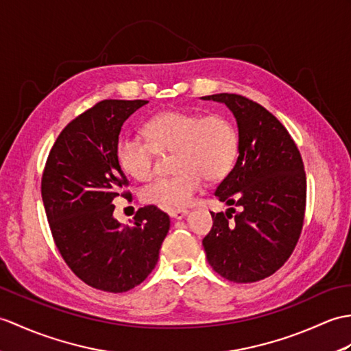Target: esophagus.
<instances>
[{"label":"esophagus","instance_id":"34e87169","mask_svg":"<svg viewBox=\"0 0 351 351\" xmlns=\"http://www.w3.org/2000/svg\"><path fill=\"white\" fill-rule=\"evenodd\" d=\"M186 214H189V210L185 209H175V210H170L169 215L172 217L173 219H182L186 217Z\"/></svg>","mask_w":351,"mask_h":351}]
</instances>
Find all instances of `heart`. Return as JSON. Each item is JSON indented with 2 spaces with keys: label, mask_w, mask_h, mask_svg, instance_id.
Masks as SVG:
<instances>
[{
  "label": "heart",
  "mask_w": 351,
  "mask_h": 351,
  "mask_svg": "<svg viewBox=\"0 0 351 351\" xmlns=\"http://www.w3.org/2000/svg\"><path fill=\"white\" fill-rule=\"evenodd\" d=\"M149 138L127 134L117 145V160L138 181L151 178L158 154L173 152L175 175L158 178L142 190V200L165 209L191 205L203 185L221 181L238 157V134L221 115L200 117L185 110H165L146 121Z\"/></svg>",
  "instance_id": "obj_1"
}]
</instances>
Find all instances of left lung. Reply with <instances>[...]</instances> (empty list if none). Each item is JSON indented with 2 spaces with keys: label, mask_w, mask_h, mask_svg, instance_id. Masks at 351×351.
<instances>
[{
  "label": "left lung",
  "mask_w": 351,
  "mask_h": 351,
  "mask_svg": "<svg viewBox=\"0 0 351 351\" xmlns=\"http://www.w3.org/2000/svg\"><path fill=\"white\" fill-rule=\"evenodd\" d=\"M203 100L224 103L238 124V160L215 195L229 208L210 213L203 239L214 271L233 282H256L287 262L304 226L306 178L296 143L263 106L238 94Z\"/></svg>",
  "instance_id": "obj_1"
}]
</instances>
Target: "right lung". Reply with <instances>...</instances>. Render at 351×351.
<instances>
[{
    "mask_svg": "<svg viewBox=\"0 0 351 351\" xmlns=\"http://www.w3.org/2000/svg\"><path fill=\"white\" fill-rule=\"evenodd\" d=\"M146 103L103 100L73 119L49 152L42 178L56 248L80 280L103 291H128L145 281L170 227L157 206L138 209L133 226L113 218V199L128 185L117 160L121 127Z\"/></svg>",
    "mask_w": 351,
    "mask_h": 351,
    "instance_id": "right-lung-1",
    "label": "right lung"
}]
</instances>
